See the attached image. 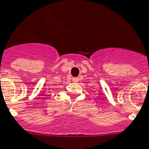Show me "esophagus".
<instances>
[{"label": "esophagus", "instance_id": "34e87169", "mask_svg": "<svg viewBox=\"0 0 149 149\" xmlns=\"http://www.w3.org/2000/svg\"><path fill=\"white\" fill-rule=\"evenodd\" d=\"M78 80H79V79H78V78H77V77L72 78V81L74 82V83H77V82H78Z\"/></svg>", "mask_w": 149, "mask_h": 149}]
</instances>
